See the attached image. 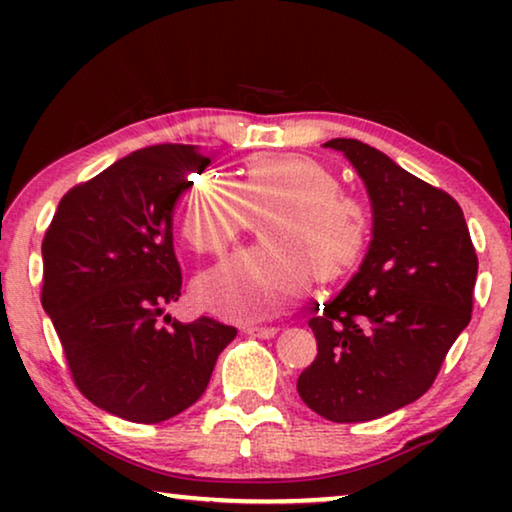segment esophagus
<instances>
[{
    "label": "esophagus",
    "instance_id": "34e87169",
    "mask_svg": "<svg viewBox=\"0 0 512 512\" xmlns=\"http://www.w3.org/2000/svg\"><path fill=\"white\" fill-rule=\"evenodd\" d=\"M277 331L279 328H275V326H247L244 328V333L254 335V338H275Z\"/></svg>",
    "mask_w": 512,
    "mask_h": 512
}]
</instances>
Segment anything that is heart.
<instances>
[{
    "mask_svg": "<svg viewBox=\"0 0 512 512\" xmlns=\"http://www.w3.org/2000/svg\"><path fill=\"white\" fill-rule=\"evenodd\" d=\"M270 247L226 258L198 279V298L230 317H263L289 305L319 279L352 268L366 237V219L324 167L298 156H254L242 179L200 174L181 198V233L202 254H221L265 214Z\"/></svg>",
    "mask_w": 512,
    "mask_h": 512,
    "instance_id": "b5f03b06",
    "label": "heart"
}]
</instances>
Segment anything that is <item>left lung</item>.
Returning a JSON list of instances; mask_svg holds the SVG:
<instances>
[{
	"instance_id": "1",
	"label": "left lung",
	"mask_w": 512,
	"mask_h": 512,
	"mask_svg": "<svg viewBox=\"0 0 512 512\" xmlns=\"http://www.w3.org/2000/svg\"><path fill=\"white\" fill-rule=\"evenodd\" d=\"M366 184L373 230L359 272L324 310L312 307L317 359L298 394L338 424L368 422L410 405L436 380L471 321L478 277L457 200L405 172L359 139H331Z\"/></svg>"
}]
</instances>
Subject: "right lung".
Returning a JSON list of instances; mask_svg holds the SVG:
<instances>
[{"label":"right lung","instance_id":"right-lung-1","mask_svg":"<svg viewBox=\"0 0 512 512\" xmlns=\"http://www.w3.org/2000/svg\"><path fill=\"white\" fill-rule=\"evenodd\" d=\"M207 165L198 146L130 153L60 200L41 244V305L76 387L128 422L158 424L191 408L237 335L209 317L158 321L181 296L174 207L188 174Z\"/></svg>","mask_w":512,"mask_h":512}]
</instances>
